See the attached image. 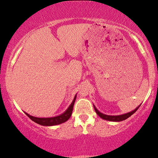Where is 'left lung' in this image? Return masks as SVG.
<instances>
[{
    "label": "left lung",
    "instance_id": "8db88e82",
    "mask_svg": "<svg viewBox=\"0 0 158 158\" xmlns=\"http://www.w3.org/2000/svg\"><path fill=\"white\" fill-rule=\"evenodd\" d=\"M141 104H140L139 106H138L135 109H134L133 111L129 112V113L121 114V115H115V116L107 115V114H104L101 113V111H99L98 110L96 109V107L95 106L94 104V107L95 111H96V114H98V115L100 116L101 118H103V119L106 120V121H110V122H122V121H124L125 119H127V118H128L129 116H131L133 114H135V112L137 111V110L139 109V107L141 106Z\"/></svg>",
    "mask_w": 158,
    "mask_h": 158
}]
</instances>
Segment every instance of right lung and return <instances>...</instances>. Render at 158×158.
Masks as SVG:
<instances>
[{
    "label": "right lung",
    "instance_id": "right-lung-1",
    "mask_svg": "<svg viewBox=\"0 0 158 158\" xmlns=\"http://www.w3.org/2000/svg\"><path fill=\"white\" fill-rule=\"evenodd\" d=\"M77 94L75 95L74 98L72 101V103H70V105L69 106L68 109H67L65 111H64L63 113L60 114V115L53 116V117H36V116H31L30 114H27V112L24 111L26 115H27L28 117H29L36 124L42 125V126H55V125H58L60 124H62V123L68 121L69 118H70L71 115H72V112L73 109V106H74L75 99H76Z\"/></svg>",
    "mask_w": 158,
    "mask_h": 158
}]
</instances>
